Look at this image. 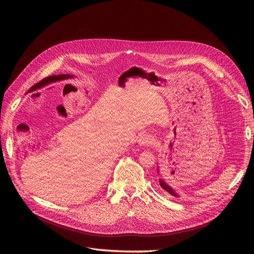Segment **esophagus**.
I'll list each match as a JSON object with an SVG mask.
<instances>
[{
	"mask_svg": "<svg viewBox=\"0 0 254 254\" xmlns=\"http://www.w3.org/2000/svg\"><path fill=\"white\" fill-rule=\"evenodd\" d=\"M151 142H152V139H151V137H150L149 135H143V136H141L140 139H139V144H140V145H143V146L148 145V144H150Z\"/></svg>",
	"mask_w": 254,
	"mask_h": 254,
	"instance_id": "1",
	"label": "esophagus"
}]
</instances>
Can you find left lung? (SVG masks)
Segmentation results:
<instances>
[{"label": "left lung", "instance_id": "8db88e82", "mask_svg": "<svg viewBox=\"0 0 254 254\" xmlns=\"http://www.w3.org/2000/svg\"><path fill=\"white\" fill-rule=\"evenodd\" d=\"M157 174H159V169H158V167H157ZM159 185H161V188H162L163 190H165L167 192H169L170 194L174 195V196H179V194L176 193V191H175L174 190H173L169 184H167L162 178L159 179Z\"/></svg>", "mask_w": 254, "mask_h": 254}]
</instances>
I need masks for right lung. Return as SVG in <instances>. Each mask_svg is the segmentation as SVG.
Here are the masks:
<instances>
[{"label": "right lung", "instance_id": "1", "mask_svg": "<svg viewBox=\"0 0 254 254\" xmlns=\"http://www.w3.org/2000/svg\"><path fill=\"white\" fill-rule=\"evenodd\" d=\"M60 77H62V78H68V79H69V78H73V75H68V74L64 75V76H63V75H60ZM49 78H50V77H49ZM49 78H46V79H49ZM46 79H45V80H46Z\"/></svg>", "mask_w": 254, "mask_h": 254}]
</instances>
